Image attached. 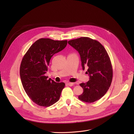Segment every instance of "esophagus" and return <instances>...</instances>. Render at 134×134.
<instances>
[{"mask_svg": "<svg viewBox=\"0 0 134 134\" xmlns=\"http://www.w3.org/2000/svg\"><path fill=\"white\" fill-rule=\"evenodd\" d=\"M74 85L73 83H66V86H72Z\"/></svg>", "mask_w": 134, "mask_h": 134, "instance_id": "obj_1", "label": "esophagus"}]
</instances>
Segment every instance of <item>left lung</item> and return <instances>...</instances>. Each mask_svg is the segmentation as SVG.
<instances>
[{"instance_id":"left-lung-1","label":"left lung","mask_w":134,"mask_h":134,"mask_svg":"<svg viewBox=\"0 0 134 134\" xmlns=\"http://www.w3.org/2000/svg\"><path fill=\"white\" fill-rule=\"evenodd\" d=\"M80 54L83 69L88 67L86 74L90 80L80 85L83 93L79 99L92 103L103 97L109 90L112 80L113 70L109 55L98 41L88 37H81L68 42Z\"/></svg>"}]
</instances>
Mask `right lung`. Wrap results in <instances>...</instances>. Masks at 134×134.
I'll use <instances>...</instances> for the list:
<instances>
[{
  "label": "right lung",
  "mask_w": 134,
  "mask_h": 134,
  "mask_svg": "<svg viewBox=\"0 0 134 134\" xmlns=\"http://www.w3.org/2000/svg\"><path fill=\"white\" fill-rule=\"evenodd\" d=\"M67 44V40L41 38L30 47L23 57L20 70L21 82L29 97L38 105L48 107L60 98L65 84L48 80L44 74L53 55Z\"/></svg>",
  "instance_id": "add662e5"
}]
</instances>
